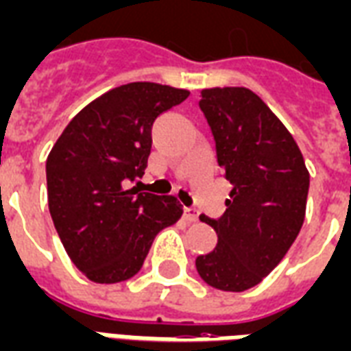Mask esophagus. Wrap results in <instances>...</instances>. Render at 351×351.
Listing matches in <instances>:
<instances>
[{"mask_svg": "<svg viewBox=\"0 0 351 351\" xmlns=\"http://www.w3.org/2000/svg\"><path fill=\"white\" fill-rule=\"evenodd\" d=\"M183 216H185L186 222H196L197 210L194 209V207H185V209H183Z\"/></svg>", "mask_w": 351, "mask_h": 351, "instance_id": "1", "label": "esophagus"}]
</instances>
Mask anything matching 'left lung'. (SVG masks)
Masks as SVG:
<instances>
[{"instance_id": "8db88e82", "label": "left lung", "mask_w": 351, "mask_h": 351, "mask_svg": "<svg viewBox=\"0 0 351 351\" xmlns=\"http://www.w3.org/2000/svg\"><path fill=\"white\" fill-rule=\"evenodd\" d=\"M199 109L216 160L233 185L220 218L199 216L218 235L196 270L218 291L242 292L263 281L296 241L305 218L309 172L292 135L244 86L205 88Z\"/></svg>"}]
</instances>
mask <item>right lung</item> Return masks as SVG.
I'll use <instances>...</instances> for the list:
<instances>
[{"label":"right lung","instance_id":"1","mask_svg":"<svg viewBox=\"0 0 351 351\" xmlns=\"http://www.w3.org/2000/svg\"><path fill=\"white\" fill-rule=\"evenodd\" d=\"M191 92L129 83L73 116L47 155V205L66 254L94 283H120L144 265L160 229L183 215L173 196L129 189L144 176L152 125Z\"/></svg>","mask_w":351,"mask_h":351}]
</instances>
